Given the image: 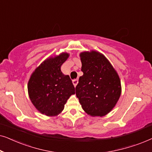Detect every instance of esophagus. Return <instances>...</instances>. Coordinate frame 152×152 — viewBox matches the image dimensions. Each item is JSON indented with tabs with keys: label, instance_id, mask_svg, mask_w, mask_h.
I'll return each instance as SVG.
<instances>
[{
	"label": "esophagus",
	"instance_id": "esophagus-1",
	"mask_svg": "<svg viewBox=\"0 0 152 152\" xmlns=\"http://www.w3.org/2000/svg\"><path fill=\"white\" fill-rule=\"evenodd\" d=\"M72 84H73L74 86L75 87L77 86V84H78V80L77 79H76V80H72Z\"/></svg>",
	"mask_w": 152,
	"mask_h": 152
}]
</instances>
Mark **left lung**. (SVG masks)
I'll return each instance as SVG.
<instances>
[{
	"mask_svg": "<svg viewBox=\"0 0 152 152\" xmlns=\"http://www.w3.org/2000/svg\"><path fill=\"white\" fill-rule=\"evenodd\" d=\"M83 75L76 95L88 115L104 116L115 107L121 95V82L115 68L103 54L95 50L80 54Z\"/></svg>",
	"mask_w": 152,
	"mask_h": 152,
	"instance_id": "left-lung-1",
	"label": "left lung"
}]
</instances>
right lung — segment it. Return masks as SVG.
Instances as JSON below:
<instances>
[{
	"label": "right lung",
	"instance_id": "right-lung-1",
	"mask_svg": "<svg viewBox=\"0 0 152 152\" xmlns=\"http://www.w3.org/2000/svg\"><path fill=\"white\" fill-rule=\"evenodd\" d=\"M69 54L62 53L48 58L31 75L28 84L30 99L34 107L47 116L61 113L68 99L75 94L69 75H64L61 66Z\"/></svg>",
	"mask_w": 152,
	"mask_h": 152
}]
</instances>
